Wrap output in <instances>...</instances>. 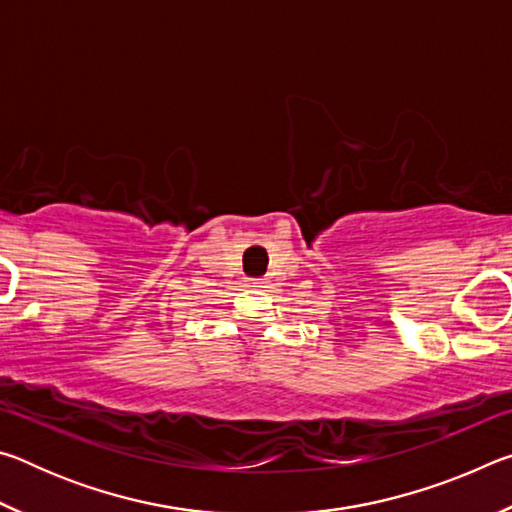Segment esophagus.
Returning a JSON list of instances; mask_svg holds the SVG:
<instances>
[{
	"label": "esophagus",
	"instance_id": "obj_1",
	"mask_svg": "<svg viewBox=\"0 0 512 512\" xmlns=\"http://www.w3.org/2000/svg\"><path fill=\"white\" fill-rule=\"evenodd\" d=\"M248 284H250V287H257L259 289V287H264L266 282L264 280H248Z\"/></svg>",
	"mask_w": 512,
	"mask_h": 512
}]
</instances>
